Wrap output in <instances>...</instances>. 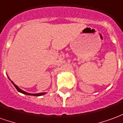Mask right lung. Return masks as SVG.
Masks as SVG:
<instances>
[{
	"label": "right lung",
	"mask_w": 123,
	"mask_h": 123,
	"mask_svg": "<svg viewBox=\"0 0 123 123\" xmlns=\"http://www.w3.org/2000/svg\"><path fill=\"white\" fill-rule=\"evenodd\" d=\"M8 79H9L10 81H11V80L10 79V78L8 76ZM11 82H12V84H13V85L14 86V87L16 88V90H17L19 92L22 93H23V94H25V95H33V96H41V95H45L46 93V92H42V93H28V92H25V91L22 90H21L18 86H16V84H15L12 81H11Z\"/></svg>",
	"instance_id": "obj_1"
}]
</instances>
